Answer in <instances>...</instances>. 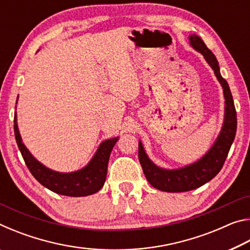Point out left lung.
Masks as SVG:
<instances>
[{
    "label": "left lung",
    "mask_w": 250,
    "mask_h": 250,
    "mask_svg": "<svg viewBox=\"0 0 250 250\" xmlns=\"http://www.w3.org/2000/svg\"><path fill=\"white\" fill-rule=\"evenodd\" d=\"M189 44L200 52L209 66L213 68L215 76L221 83L225 97V120L221 133L210 150L197 162L177 170H164L156 167L147 158L142 143L139 142V161H140L143 173L149 183L153 188L163 192L177 193L192 191L204 185L213 177L218 174L225 163V160L229 152L230 146L234 142L237 130V115L232 100L229 86L219 73L218 62L215 55L206 47L201 37L196 35L189 36Z\"/></svg>",
    "instance_id": "left-lung-1"
}]
</instances>
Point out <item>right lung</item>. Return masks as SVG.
<instances>
[{"instance_id": "add662e5", "label": "right lung", "mask_w": 250, "mask_h": 250, "mask_svg": "<svg viewBox=\"0 0 250 250\" xmlns=\"http://www.w3.org/2000/svg\"><path fill=\"white\" fill-rule=\"evenodd\" d=\"M14 133L16 143L29 172L42 185L50 191L65 196L79 197L95 194L104 186L107 176L109 156L118 138L109 139L101 143L86 167L73 173H59L44 167L29 153L20 135L16 115L14 117Z\"/></svg>"}]
</instances>
